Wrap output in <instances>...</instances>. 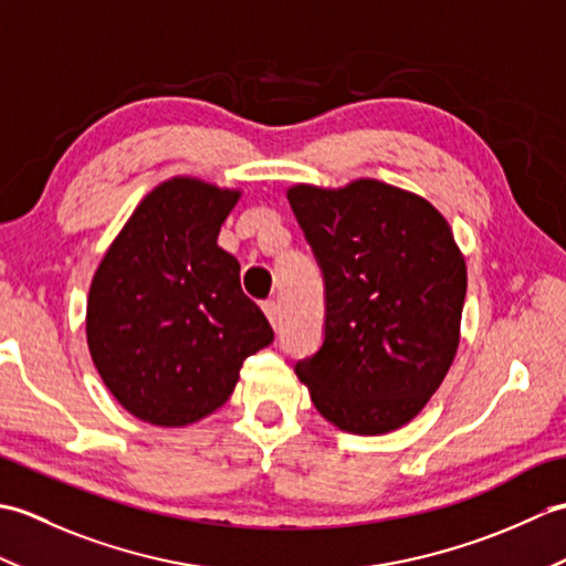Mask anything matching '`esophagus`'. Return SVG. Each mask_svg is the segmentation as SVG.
Instances as JSON below:
<instances>
[{
    "mask_svg": "<svg viewBox=\"0 0 566 566\" xmlns=\"http://www.w3.org/2000/svg\"><path fill=\"white\" fill-rule=\"evenodd\" d=\"M262 311H264V316H268V321L272 323V326L276 328V323H280V306H276L274 298H268V302H262Z\"/></svg>",
    "mask_w": 566,
    "mask_h": 566,
    "instance_id": "1",
    "label": "esophagus"
}]
</instances>
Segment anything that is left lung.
Wrapping results in <instances>:
<instances>
[{
	"label": "left lung",
	"mask_w": 566,
	"mask_h": 566,
	"mask_svg": "<svg viewBox=\"0 0 566 566\" xmlns=\"http://www.w3.org/2000/svg\"><path fill=\"white\" fill-rule=\"evenodd\" d=\"M326 280V338L296 365L318 413L353 436L413 420L460 347L467 264L428 199L359 177L286 189Z\"/></svg>",
	"instance_id": "8db88e82"
}]
</instances>
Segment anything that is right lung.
I'll use <instances>...</instances> for the list:
<instances>
[{"instance_id": "add662e5", "label": "right lung", "mask_w": 566, "mask_h": 566, "mask_svg": "<svg viewBox=\"0 0 566 566\" xmlns=\"http://www.w3.org/2000/svg\"><path fill=\"white\" fill-rule=\"evenodd\" d=\"M240 189L177 175L140 199L106 248L87 296V345L130 416L182 428L235 389L243 359L274 333L219 248Z\"/></svg>"}]
</instances>
